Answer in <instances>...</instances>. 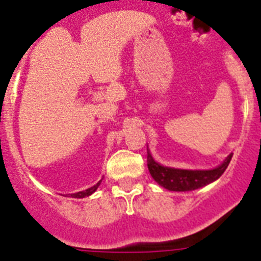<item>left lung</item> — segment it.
I'll use <instances>...</instances> for the list:
<instances>
[{"label":"left lung","instance_id":"8db88e82","mask_svg":"<svg viewBox=\"0 0 261 261\" xmlns=\"http://www.w3.org/2000/svg\"><path fill=\"white\" fill-rule=\"evenodd\" d=\"M232 153L227 158L212 170H183V168L167 167L155 162L150 150L147 149V168L154 180L161 187L175 192H186V191L199 190L201 187L216 181L229 166Z\"/></svg>","mask_w":261,"mask_h":261}]
</instances>
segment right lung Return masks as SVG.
<instances>
[{
    "instance_id": "add662e5",
    "label": "right lung",
    "mask_w": 261,
    "mask_h": 261,
    "mask_svg": "<svg viewBox=\"0 0 261 261\" xmlns=\"http://www.w3.org/2000/svg\"><path fill=\"white\" fill-rule=\"evenodd\" d=\"M100 181L102 180H99L95 186H93L91 188H87L86 191H81V192H77V193H69L68 196L69 197H74V199H84V197H86V196L93 195V193L98 190V187L100 186Z\"/></svg>"
}]
</instances>
